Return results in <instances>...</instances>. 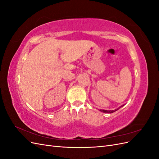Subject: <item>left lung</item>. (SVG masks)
Instances as JSON below:
<instances>
[{
	"label": "left lung",
	"instance_id": "obj_1",
	"mask_svg": "<svg viewBox=\"0 0 159 159\" xmlns=\"http://www.w3.org/2000/svg\"><path fill=\"white\" fill-rule=\"evenodd\" d=\"M124 105H121V107H119V108H117V109H115V110H104V109H99V111H102V112H103V113H113V112H115V111H117L118 109H119L120 108H121V107H123Z\"/></svg>",
	"mask_w": 159,
	"mask_h": 159
}]
</instances>
